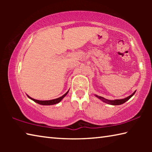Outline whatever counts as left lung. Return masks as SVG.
Returning <instances> with one entry per match:
<instances>
[{
    "label": "left lung",
    "mask_w": 152,
    "mask_h": 152,
    "mask_svg": "<svg viewBox=\"0 0 152 152\" xmlns=\"http://www.w3.org/2000/svg\"><path fill=\"white\" fill-rule=\"evenodd\" d=\"M135 93V91L134 92H133V93L132 94H131L130 96L126 97V98H125V99L113 100V101H112V100H108V99H104V98L102 97V96H97V95H95V96H96L97 98H99V99H101V101H102L104 102H106V103H107V104H112V105H119V104H123V103H124V102H125L126 101H127L131 97L133 96V95H134Z\"/></svg>",
    "instance_id": "left-lung-1"
}]
</instances>
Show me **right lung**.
Here are the masks:
<instances>
[{"instance_id":"1","label":"right lung","mask_w":152,"mask_h":152,"mask_svg":"<svg viewBox=\"0 0 152 152\" xmlns=\"http://www.w3.org/2000/svg\"><path fill=\"white\" fill-rule=\"evenodd\" d=\"M68 91L66 92V93L64 94L63 96H61V97H59L58 99H53V100H50V101H39V100H36L34 99H32V98H31L29 96H27L30 99L33 100V101H35V102H37V103L39 104H42V105H52V104H57L58 102H60L61 100L64 99V97L66 96V95L68 94Z\"/></svg>"}]
</instances>
